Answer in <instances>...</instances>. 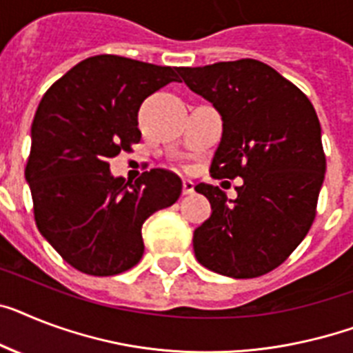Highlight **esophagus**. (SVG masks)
<instances>
[{"instance_id":"obj_1","label":"esophagus","mask_w":353,"mask_h":353,"mask_svg":"<svg viewBox=\"0 0 353 353\" xmlns=\"http://www.w3.org/2000/svg\"><path fill=\"white\" fill-rule=\"evenodd\" d=\"M193 191H194L193 180L183 179V180H182V193H183V194H193Z\"/></svg>"}]
</instances>
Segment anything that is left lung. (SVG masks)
Masks as SVG:
<instances>
[{"instance_id": "1", "label": "left lung", "mask_w": 353, "mask_h": 353, "mask_svg": "<svg viewBox=\"0 0 353 353\" xmlns=\"http://www.w3.org/2000/svg\"><path fill=\"white\" fill-rule=\"evenodd\" d=\"M189 90L223 122L212 157L214 179H236L238 196L198 183L211 216L194 229L196 260L229 278H258L287 260L316 216L327 160L312 103L298 86L256 59L180 68Z\"/></svg>"}]
</instances>
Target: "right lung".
<instances>
[{
    "label": "right lung",
    "mask_w": 353,
    "mask_h": 353,
    "mask_svg": "<svg viewBox=\"0 0 353 353\" xmlns=\"http://www.w3.org/2000/svg\"><path fill=\"white\" fill-rule=\"evenodd\" d=\"M180 68L95 55L48 88L32 122L25 179L39 232L72 267L115 276L144 254L142 223L182 193L171 171L135 183L113 176L108 160L141 141L139 108Z\"/></svg>",
    "instance_id": "obj_1"
}]
</instances>
